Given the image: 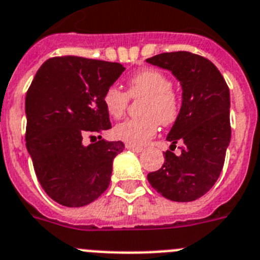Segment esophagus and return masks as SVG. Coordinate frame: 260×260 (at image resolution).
<instances>
[{
  "label": "esophagus",
  "instance_id": "obj_1",
  "mask_svg": "<svg viewBox=\"0 0 260 260\" xmlns=\"http://www.w3.org/2000/svg\"><path fill=\"white\" fill-rule=\"evenodd\" d=\"M125 148H127L128 150H132V152L135 153H140L141 150H143V148H140V146H136V145H131V144H127Z\"/></svg>",
  "mask_w": 260,
  "mask_h": 260
}]
</instances>
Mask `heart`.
<instances>
[{
	"label": "heart",
	"mask_w": 260,
	"mask_h": 260,
	"mask_svg": "<svg viewBox=\"0 0 260 260\" xmlns=\"http://www.w3.org/2000/svg\"><path fill=\"white\" fill-rule=\"evenodd\" d=\"M173 81L158 69H144L128 80L127 92L110 86L103 94V106L108 115L119 119L124 115L131 98L144 101L140 107L143 116L121 121L114 128V136L131 145H143L155 136L159 123L170 125L180 111L179 96L173 89Z\"/></svg>",
	"instance_id": "heart-1"
}]
</instances>
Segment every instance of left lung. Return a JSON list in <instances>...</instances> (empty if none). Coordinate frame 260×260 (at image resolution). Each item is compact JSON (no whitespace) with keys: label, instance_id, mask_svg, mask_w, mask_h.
<instances>
[{"label":"left lung","instance_id":"obj_1","mask_svg":"<svg viewBox=\"0 0 260 260\" xmlns=\"http://www.w3.org/2000/svg\"><path fill=\"white\" fill-rule=\"evenodd\" d=\"M146 62L168 69L182 86V106L166 140L180 143V154H165L162 168L148 174L149 183L173 202L202 198L220 177L229 146V87L212 61L191 52H169Z\"/></svg>","mask_w":260,"mask_h":260}]
</instances>
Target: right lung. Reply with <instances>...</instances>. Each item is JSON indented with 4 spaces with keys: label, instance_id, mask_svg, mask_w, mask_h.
I'll return each instance as SVG.
<instances>
[{
    "label": "right lung",
    "instance_id": "add662e5",
    "mask_svg": "<svg viewBox=\"0 0 260 260\" xmlns=\"http://www.w3.org/2000/svg\"><path fill=\"white\" fill-rule=\"evenodd\" d=\"M125 68L119 62L61 56L48 58L26 94V146L40 186L65 207L90 204L107 189L121 141H106L111 128L106 89ZM98 133V142L83 139Z\"/></svg>",
    "mask_w": 260,
    "mask_h": 260
}]
</instances>
